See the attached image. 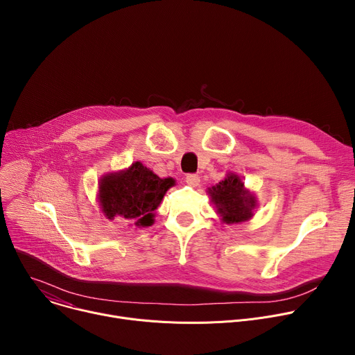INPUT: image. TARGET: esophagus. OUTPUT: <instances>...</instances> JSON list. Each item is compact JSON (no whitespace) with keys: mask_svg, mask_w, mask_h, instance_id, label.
<instances>
[{"mask_svg":"<svg viewBox=\"0 0 355 355\" xmlns=\"http://www.w3.org/2000/svg\"><path fill=\"white\" fill-rule=\"evenodd\" d=\"M185 182H187L188 185H191V187H198L199 182H200V178H199V175H196V174H187V175H185Z\"/></svg>","mask_w":355,"mask_h":355,"instance_id":"obj_1","label":"esophagus"}]
</instances>
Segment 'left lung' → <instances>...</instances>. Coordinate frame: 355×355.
<instances>
[{
  "label": "left lung",
  "mask_w": 355,
  "mask_h": 355,
  "mask_svg": "<svg viewBox=\"0 0 355 355\" xmlns=\"http://www.w3.org/2000/svg\"><path fill=\"white\" fill-rule=\"evenodd\" d=\"M212 204L222 220L227 225L247 222L252 218V211L257 207V199L237 174H227L223 181L209 188Z\"/></svg>",
  "instance_id": "8db88e82"
}]
</instances>
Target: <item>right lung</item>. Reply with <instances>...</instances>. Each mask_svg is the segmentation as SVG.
I'll use <instances>...</instances> for the list:
<instances>
[{"label": "right lung", "instance_id": "right-lung-1", "mask_svg": "<svg viewBox=\"0 0 355 355\" xmlns=\"http://www.w3.org/2000/svg\"><path fill=\"white\" fill-rule=\"evenodd\" d=\"M173 185V178H160L136 162L101 178L98 200L108 219L121 216L137 227H147L153 225L155 211Z\"/></svg>", "mask_w": 355, "mask_h": 355}]
</instances>
